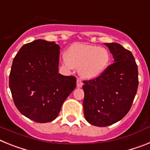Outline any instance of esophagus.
Segmentation results:
<instances>
[{"label": "esophagus", "mask_w": 150, "mask_h": 150, "mask_svg": "<svg viewBox=\"0 0 150 150\" xmlns=\"http://www.w3.org/2000/svg\"><path fill=\"white\" fill-rule=\"evenodd\" d=\"M83 82H82V80L80 79H77V80H76V86L78 87V88H81L82 86H83Z\"/></svg>", "instance_id": "esophagus-1"}]
</instances>
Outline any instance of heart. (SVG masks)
<instances>
[{"instance_id": "1", "label": "heart", "mask_w": 150, "mask_h": 150, "mask_svg": "<svg viewBox=\"0 0 150 150\" xmlns=\"http://www.w3.org/2000/svg\"><path fill=\"white\" fill-rule=\"evenodd\" d=\"M110 56L108 50L101 46L75 43L66 50L64 64L69 67L79 68L85 79H95L108 67Z\"/></svg>"}]
</instances>
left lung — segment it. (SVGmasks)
<instances>
[{
	"mask_svg": "<svg viewBox=\"0 0 150 150\" xmlns=\"http://www.w3.org/2000/svg\"><path fill=\"white\" fill-rule=\"evenodd\" d=\"M114 63L95 79L83 81V110L86 121L98 127L121 120L131 109L138 87V70L133 55L119 43H104Z\"/></svg>",
	"mask_w": 150,
	"mask_h": 150,
	"instance_id": "8db88e82",
	"label": "left lung"
}]
</instances>
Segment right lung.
<instances>
[{"instance_id": "right-lung-1", "label": "right lung", "mask_w": 150, "mask_h": 150, "mask_svg": "<svg viewBox=\"0 0 150 150\" xmlns=\"http://www.w3.org/2000/svg\"><path fill=\"white\" fill-rule=\"evenodd\" d=\"M60 46L36 40L22 46L13 59L10 86L18 111L40 123L53 121L76 88L74 76L59 74Z\"/></svg>"}]
</instances>
